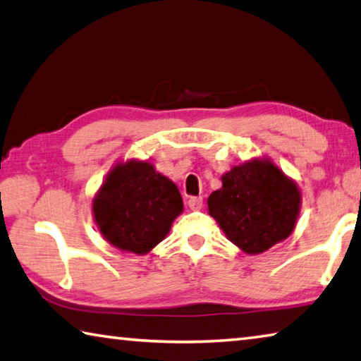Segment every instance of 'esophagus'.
I'll use <instances>...</instances> for the list:
<instances>
[{
	"instance_id": "obj_1",
	"label": "esophagus",
	"mask_w": 361,
	"mask_h": 361,
	"mask_svg": "<svg viewBox=\"0 0 361 361\" xmlns=\"http://www.w3.org/2000/svg\"><path fill=\"white\" fill-rule=\"evenodd\" d=\"M187 204H188V207H190V209L198 211V209H201V207H203V198H201V197H190L187 200Z\"/></svg>"
}]
</instances>
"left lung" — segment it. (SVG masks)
Returning <instances> with one entry per match:
<instances>
[{
    "instance_id": "left-lung-1",
    "label": "left lung",
    "mask_w": 361,
    "mask_h": 361,
    "mask_svg": "<svg viewBox=\"0 0 361 361\" xmlns=\"http://www.w3.org/2000/svg\"><path fill=\"white\" fill-rule=\"evenodd\" d=\"M222 188L207 198L209 214L245 254H262L292 235L301 195L269 160H252L222 176Z\"/></svg>"
}]
</instances>
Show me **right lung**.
<instances>
[{
    "instance_id": "add662e5",
    "label": "right lung",
    "mask_w": 361,
    "mask_h": 361,
    "mask_svg": "<svg viewBox=\"0 0 361 361\" xmlns=\"http://www.w3.org/2000/svg\"><path fill=\"white\" fill-rule=\"evenodd\" d=\"M184 209L180 193L149 161L118 163L93 200L101 235L114 247L147 254Z\"/></svg>"
}]
</instances>
